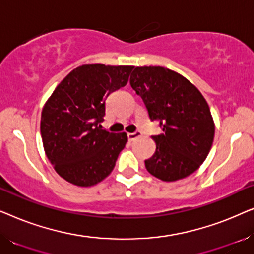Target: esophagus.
<instances>
[{
    "mask_svg": "<svg viewBox=\"0 0 254 254\" xmlns=\"http://www.w3.org/2000/svg\"><path fill=\"white\" fill-rule=\"evenodd\" d=\"M141 135H142L141 131L136 130V131H134V133H128L127 136H128V140H129V141H134V140H136L137 137H140Z\"/></svg>",
    "mask_w": 254,
    "mask_h": 254,
    "instance_id": "obj_1",
    "label": "esophagus"
}]
</instances>
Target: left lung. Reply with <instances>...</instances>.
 Listing matches in <instances>:
<instances>
[{
  "mask_svg": "<svg viewBox=\"0 0 254 254\" xmlns=\"http://www.w3.org/2000/svg\"><path fill=\"white\" fill-rule=\"evenodd\" d=\"M130 86L143 100L162 134L152 135L156 151L145 161L148 172L163 182L192 175L209 154L215 126L201 92L178 72L163 67H136Z\"/></svg>",
  "mask_w": 254,
  "mask_h": 254,
  "instance_id": "obj_1",
  "label": "left lung"
}]
</instances>
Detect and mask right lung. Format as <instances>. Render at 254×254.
I'll list each match as a JSON object with an SVG mask.
<instances>
[{
    "label": "right lung",
    "mask_w": 254,
    "mask_h": 254,
    "mask_svg": "<svg viewBox=\"0 0 254 254\" xmlns=\"http://www.w3.org/2000/svg\"><path fill=\"white\" fill-rule=\"evenodd\" d=\"M134 67L84 64L65 76L41 112L40 131L55 171L74 185L88 187L112 172L126 133H110L100 123L110 93L127 84Z\"/></svg>",
    "instance_id": "1"
}]
</instances>
